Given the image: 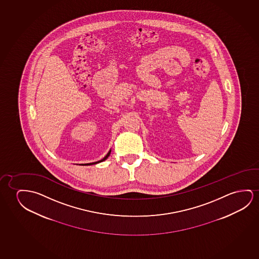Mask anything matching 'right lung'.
<instances>
[{
  "label": "right lung",
  "mask_w": 259,
  "mask_h": 259,
  "mask_svg": "<svg viewBox=\"0 0 259 259\" xmlns=\"http://www.w3.org/2000/svg\"><path fill=\"white\" fill-rule=\"evenodd\" d=\"M110 151L111 150H109V152H108V154L106 155L105 157L104 158H102L101 160H99V161L97 162H93V163H88V164H82V165H94V164H98V163H101V162L104 161V160H106L107 158H109V155H110Z\"/></svg>",
  "instance_id": "1"
}]
</instances>
